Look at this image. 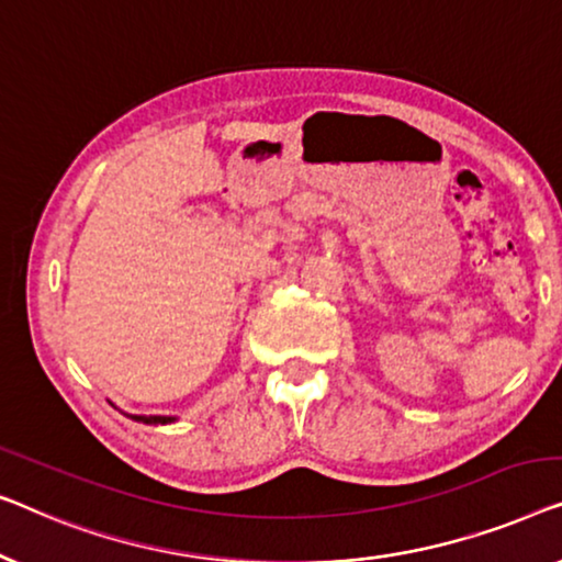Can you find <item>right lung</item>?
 Here are the masks:
<instances>
[{
    "label": "right lung",
    "mask_w": 562,
    "mask_h": 562,
    "mask_svg": "<svg viewBox=\"0 0 562 562\" xmlns=\"http://www.w3.org/2000/svg\"><path fill=\"white\" fill-rule=\"evenodd\" d=\"M126 417H132V420H137V423H149V425H165V423L176 420V417H160V415H153V417H145V415H126Z\"/></svg>",
    "instance_id": "right-lung-1"
}]
</instances>
